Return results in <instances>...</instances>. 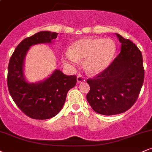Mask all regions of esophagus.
<instances>
[{"mask_svg":"<svg viewBox=\"0 0 152 152\" xmlns=\"http://www.w3.org/2000/svg\"><path fill=\"white\" fill-rule=\"evenodd\" d=\"M76 80H77L78 83H81V82L85 81V78H83V76H80V75H78V76H77V78H76Z\"/></svg>","mask_w":152,"mask_h":152,"instance_id":"obj_1","label":"esophagus"}]
</instances>
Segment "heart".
Returning <instances> with one entry per match:
<instances>
[{
    "instance_id": "1",
    "label": "heart",
    "mask_w": 152,
    "mask_h": 152,
    "mask_svg": "<svg viewBox=\"0 0 152 152\" xmlns=\"http://www.w3.org/2000/svg\"><path fill=\"white\" fill-rule=\"evenodd\" d=\"M116 47L110 38H81L71 45L64 56L66 64L74 66L78 60H83L88 74H98L105 71L112 62Z\"/></svg>"
}]
</instances>
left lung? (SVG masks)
Masks as SVG:
<instances>
[{
    "instance_id": "obj_1",
    "label": "left lung",
    "mask_w": 152,
    "mask_h": 152,
    "mask_svg": "<svg viewBox=\"0 0 152 152\" xmlns=\"http://www.w3.org/2000/svg\"><path fill=\"white\" fill-rule=\"evenodd\" d=\"M121 52L112 64L93 79L86 99L99 114L115 115L129 109L139 96L144 78L142 52L130 40L116 34Z\"/></svg>"
}]
</instances>
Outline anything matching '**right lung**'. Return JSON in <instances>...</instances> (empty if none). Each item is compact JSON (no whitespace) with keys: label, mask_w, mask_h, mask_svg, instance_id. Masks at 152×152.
Segmentation results:
<instances>
[{"label":"right lung","mask_w":152,"mask_h":152,"mask_svg":"<svg viewBox=\"0 0 152 152\" xmlns=\"http://www.w3.org/2000/svg\"><path fill=\"white\" fill-rule=\"evenodd\" d=\"M58 34L40 31L26 38L12 54L8 68V88L12 99L24 114L34 119H48L57 115L66 102L67 93L76 84V76H67L55 69L48 77L30 83L25 76V58L31 46L53 43Z\"/></svg>","instance_id":"add662e5"}]
</instances>
